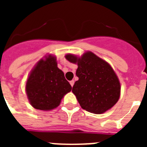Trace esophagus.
<instances>
[{
  "instance_id": "esophagus-1",
  "label": "esophagus",
  "mask_w": 147,
  "mask_h": 147,
  "mask_svg": "<svg viewBox=\"0 0 147 147\" xmlns=\"http://www.w3.org/2000/svg\"><path fill=\"white\" fill-rule=\"evenodd\" d=\"M70 84H71V87L74 86V80H71V81H70Z\"/></svg>"
}]
</instances>
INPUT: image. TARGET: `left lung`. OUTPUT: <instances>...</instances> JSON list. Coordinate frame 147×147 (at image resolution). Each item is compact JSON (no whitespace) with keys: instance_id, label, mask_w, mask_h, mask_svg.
<instances>
[{"instance_id":"left-lung-1","label":"left lung","mask_w":147,"mask_h":147,"mask_svg":"<svg viewBox=\"0 0 147 147\" xmlns=\"http://www.w3.org/2000/svg\"><path fill=\"white\" fill-rule=\"evenodd\" d=\"M65 58L78 65L76 74L79 80L72 92L82 108L101 114L113 107L120 97L121 85L112 67L90 51L81 57L67 54Z\"/></svg>"}]
</instances>
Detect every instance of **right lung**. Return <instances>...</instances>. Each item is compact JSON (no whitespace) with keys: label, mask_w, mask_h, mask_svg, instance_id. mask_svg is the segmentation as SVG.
Returning a JSON list of instances; mask_svg holds the SVG:
<instances>
[{"label":"right lung","mask_w":147,"mask_h":147,"mask_svg":"<svg viewBox=\"0 0 147 147\" xmlns=\"http://www.w3.org/2000/svg\"><path fill=\"white\" fill-rule=\"evenodd\" d=\"M72 89L64 73L57 67L55 57L40 59L30 73L26 91L30 104L37 110H51L57 107L65 95Z\"/></svg>","instance_id":"obj_1"}]
</instances>
